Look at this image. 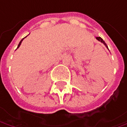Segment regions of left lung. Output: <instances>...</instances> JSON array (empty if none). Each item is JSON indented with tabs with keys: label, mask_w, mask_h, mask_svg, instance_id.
Instances as JSON below:
<instances>
[{
	"label": "left lung",
	"mask_w": 127,
	"mask_h": 127,
	"mask_svg": "<svg viewBox=\"0 0 127 127\" xmlns=\"http://www.w3.org/2000/svg\"><path fill=\"white\" fill-rule=\"evenodd\" d=\"M96 39L97 40H98V41H99V42H102V43H103V45H105V47H106L108 48V46H107V45L105 44V41H104V40H103V39H102V38H101V37H96Z\"/></svg>",
	"instance_id": "1"
}]
</instances>
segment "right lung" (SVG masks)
<instances>
[{"label": "right lung", "instance_id": "1", "mask_svg": "<svg viewBox=\"0 0 127 127\" xmlns=\"http://www.w3.org/2000/svg\"><path fill=\"white\" fill-rule=\"evenodd\" d=\"M26 37H27V36H26V37H25V38H26ZM23 38V39H22V40H21V41L19 42V45H18V46H17V49H18V48H19V46L21 45V44H22V42L23 41V40H24V38Z\"/></svg>", "mask_w": 127, "mask_h": 127}]
</instances>
